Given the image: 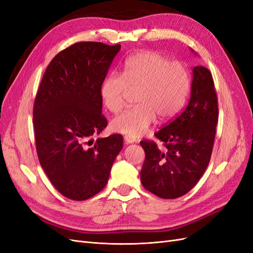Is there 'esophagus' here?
<instances>
[{
	"instance_id": "34e87169",
	"label": "esophagus",
	"mask_w": 253,
	"mask_h": 253,
	"mask_svg": "<svg viewBox=\"0 0 253 253\" xmlns=\"http://www.w3.org/2000/svg\"><path fill=\"white\" fill-rule=\"evenodd\" d=\"M135 139L131 136H125V143L129 144V143H134Z\"/></svg>"
}]
</instances>
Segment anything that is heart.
I'll use <instances>...</instances> for the list:
<instances>
[{"label":"heart","mask_w":253,"mask_h":253,"mask_svg":"<svg viewBox=\"0 0 253 253\" xmlns=\"http://www.w3.org/2000/svg\"><path fill=\"white\" fill-rule=\"evenodd\" d=\"M190 87L187 68L178 61H169L156 51H142L129 57L122 74L113 73L101 85L105 108L113 113L125 105L129 90H137L134 108L115 117V132L131 137L142 135L154 122L173 118L182 108Z\"/></svg>","instance_id":"b5f03b06"}]
</instances>
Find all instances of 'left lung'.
<instances>
[{
	"label": "left lung",
	"mask_w": 253,
	"mask_h": 253,
	"mask_svg": "<svg viewBox=\"0 0 253 253\" xmlns=\"http://www.w3.org/2000/svg\"><path fill=\"white\" fill-rule=\"evenodd\" d=\"M217 121L218 103L211 72L195 66L186 109L155 133L165 148L159 149L154 141H140L145 153L142 186L165 200L188 193L208 167Z\"/></svg>",
	"instance_id": "1"
}]
</instances>
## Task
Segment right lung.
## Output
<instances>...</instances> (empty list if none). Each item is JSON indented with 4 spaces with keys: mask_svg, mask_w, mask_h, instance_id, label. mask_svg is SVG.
Returning <instances> with one entry per match:
<instances>
[{
    "mask_svg": "<svg viewBox=\"0 0 253 253\" xmlns=\"http://www.w3.org/2000/svg\"><path fill=\"white\" fill-rule=\"evenodd\" d=\"M120 48L101 42L71 45L50 61L35 99L39 162L53 187L73 201L100 192L122 150L119 134L93 140L108 126L101 85Z\"/></svg>",
    "mask_w": 253,
    "mask_h": 253,
    "instance_id": "add662e5",
    "label": "right lung"
}]
</instances>
